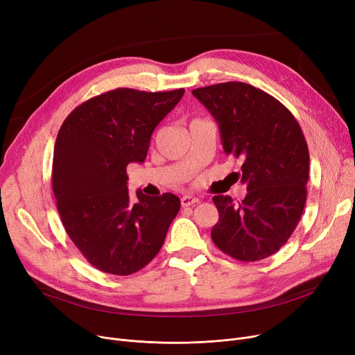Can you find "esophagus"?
Listing matches in <instances>:
<instances>
[{"label":"esophagus","instance_id":"34e87169","mask_svg":"<svg viewBox=\"0 0 355 355\" xmlns=\"http://www.w3.org/2000/svg\"><path fill=\"white\" fill-rule=\"evenodd\" d=\"M198 202V198L193 197V196H184L181 197V206L182 207H190V206H194V204Z\"/></svg>","mask_w":355,"mask_h":355}]
</instances>
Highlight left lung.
Wrapping results in <instances>:
<instances>
[{
    "mask_svg": "<svg viewBox=\"0 0 355 355\" xmlns=\"http://www.w3.org/2000/svg\"><path fill=\"white\" fill-rule=\"evenodd\" d=\"M193 95L217 121L226 154L243 161L236 175L248 187L240 202L213 197L214 245L241 262L266 259L286 243L306 202L309 151L302 129L286 106L243 82L198 87Z\"/></svg>",
    "mask_w": 355,
    "mask_h": 355,
    "instance_id": "left-lung-1",
    "label": "left lung"
}]
</instances>
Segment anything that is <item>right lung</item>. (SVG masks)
Segmentation results:
<instances>
[{
    "mask_svg": "<svg viewBox=\"0 0 355 355\" xmlns=\"http://www.w3.org/2000/svg\"><path fill=\"white\" fill-rule=\"evenodd\" d=\"M184 89L109 90L70 112L54 144L53 193L71 241L96 269L132 275L158 254L180 198L141 191L132 202L126 166L144 162L157 125Z\"/></svg>",
    "mask_w": 355,
    "mask_h": 355,
    "instance_id": "add662e5",
    "label": "right lung"
}]
</instances>
